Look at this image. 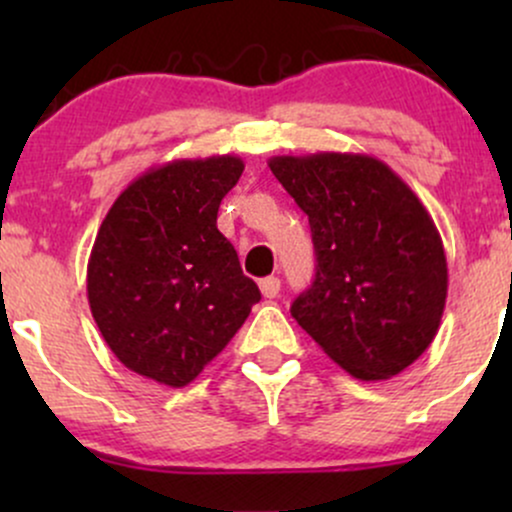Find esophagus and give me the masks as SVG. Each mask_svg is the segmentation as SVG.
I'll return each mask as SVG.
<instances>
[{
    "label": "esophagus",
    "mask_w": 512,
    "mask_h": 512,
    "mask_svg": "<svg viewBox=\"0 0 512 512\" xmlns=\"http://www.w3.org/2000/svg\"><path fill=\"white\" fill-rule=\"evenodd\" d=\"M260 291L264 298H276L281 291V281L276 276H264V279H260Z\"/></svg>",
    "instance_id": "obj_1"
}]
</instances>
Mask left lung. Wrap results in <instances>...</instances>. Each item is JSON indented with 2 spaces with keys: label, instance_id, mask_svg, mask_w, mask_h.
I'll return each instance as SVG.
<instances>
[{
  "label": "left lung",
  "instance_id": "left-lung-1",
  "mask_svg": "<svg viewBox=\"0 0 512 512\" xmlns=\"http://www.w3.org/2000/svg\"><path fill=\"white\" fill-rule=\"evenodd\" d=\"M269 168L308 214L317 272L291 315L337 366L387 380L431 346L448 298L443 240L387 163L320 151Z\"/></svg>",
  "mask_w": 512,
  "mask_h": 512
}]
</instances>
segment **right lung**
<instances>
[{"label":"right lung","instance_id":"add662e5","mask_svg":"<svg viewBox=\"0 0 512 512\" xmlns=\"http://www.w3.org/2000/svg\"><path fill=\"white\" fill-rule=\"evenodd\" d=\"M243 168L231 154L178 158L129 182L105 214L88 257V305L132 373L190 385L262 298L216 228Z\"/></svg>","mask_w":512,"mask_h":512}]
</instances>
